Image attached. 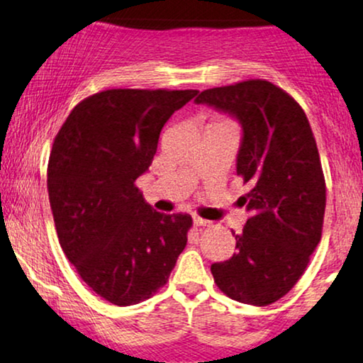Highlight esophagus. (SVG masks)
<instances>
[{
    "label": "esophagus",
    "instance_id": "esophagus-1",
    "mask_svg": "<svg viewBox=\"0 0 363 363\" xmlns=\"http://www.w3.org/2000/svg\"><path fill=\"white\" fill-rule=\"evenodd\" d=\"M192 223H194L196 226H209V224H211L208 219L199 218V216H194V218H192Z\"/></svg>",
    "mask_w": 363,
    "mask_h": 363
}]
</instances>
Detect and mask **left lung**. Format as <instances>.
<instances>
[{
	"instance_id": "left-lung-1",
	"label": "left lung",
	"mask_w": 363,
	"mask_h": 363,
	"mask_svg": "<svg viewBox=\"0 0 363 363\" xmlns=\"http://www.w3.org/2000/svg\"><path fill=\"white\" fill-rule=\"evenodd\" d=\"M194 102L241 123L236 172L251 184L236 253L211 264V273L231 300L272 305L295 286L322 238L327 191L310 122L295 99L266 80L204 90Z\"/></svg>"
}]
</instances>
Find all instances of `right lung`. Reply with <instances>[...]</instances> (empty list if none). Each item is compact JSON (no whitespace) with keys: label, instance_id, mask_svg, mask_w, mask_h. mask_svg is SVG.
Masks as SVG:
<instances>
[{"label":"right lung","instance_id":"right-lung-1","mask_svg":"<svg viewBox=\"0 0 363 363\" xmlns=\"http://www.w3.org/2000/svg\"><path fill=\"white\" fill-rule=\"evenodd\" d=\"M196 95L100 91L55 137L47 182L60 246L91 290L117 306L152 296L186 247L191 216L157 213L135 179L149 171L166 122Z\"/></svg>","mask_w":363,"mask_h":363}]
</instances>
